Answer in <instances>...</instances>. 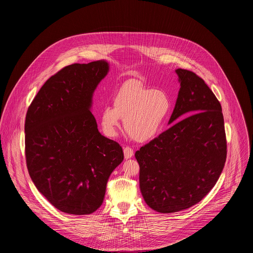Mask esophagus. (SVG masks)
Here are the masks:
<instances>
[{
	"mask_svg": "<svg viewBox=\"0 0 253 253\" xmlns=\"http://www.w3.org/2000/svg\"><path fill=\"white\" fill-rule=\"evenodd\" d=\"M124 154H125L126 159H130L131 157H133V150L130 147H125Z\"/></svg>",
	"mask_w": 253,
	"mask_h": 253,
	"instance_id": "34e87169",
	"label": "esophagus"
}]
</instances>
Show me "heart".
<instances>
[{
  "label": "heart",
  "mask_w": 253,
  "mask_h": 253,
  "mask_svg": "<svg viewBox=\"0 0 253 253\" xmlns=\"http://www.w3.org/2000/svg\"><path fill=\"white\" fill-rule=\"evenodd\" d=\"M171 110L169 95L161 89L144 86L140 82H126L113 97V106L100 111V125L110 137L124 121L127 134L137 142H147L158 135Z\"/></svg>",
  "instance_id": "obj_1"
}]
</instances>
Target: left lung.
<instances>
[{
    "mask_svg": "<svg viewBox=\"0 0 253 253\" xmlns=\"http://www.w3.org/2000/svg\"><path fill=\"white\" fill-rule=\"evenodd\" d=\"M175 72L180 89L169 124L183 119L135 153L143 199L161 213L177 212L201 202L216 184L227 156L216 96L195 73L181 68Z\"/></svg>",
    "mask_w": 253,
    "mask_h": 253,
    "instance_id": "obj_1",
    "label": "left lung"
}]
</instances>
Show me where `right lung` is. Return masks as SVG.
<instances>
[{
    "mask_svg": "<svg viewBox=\"0 0 253 253\" xmlns=\"http://www.w3.org/2000/svg\"><path fill=\"white\" fill-rule=\"evenodd\" d=\"M105 60L75 63L51 76L25 119V156L39 192L62 212L84 215L103 203L113 170L123 162L119 143L101 135L90 112L105 78Z\"/></svg>",
    "mask_w": 253,
    "mask_h": 253,
    "instance_id": "obj_1",
    "label": "right lung"
}]
</instances>
